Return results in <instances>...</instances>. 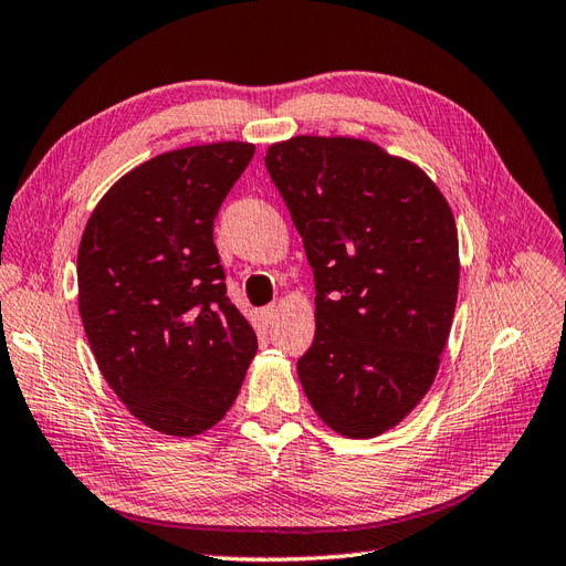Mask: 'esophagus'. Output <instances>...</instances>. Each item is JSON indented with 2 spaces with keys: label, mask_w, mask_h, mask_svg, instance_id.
Returning a JSON list of instances; mask_svg holds the SVG:
<instances>
[{
  "label": "esophagus",
  "mask_w": 566,
  "mask_h": 566,
  "mask_svg": "<svg viewBox=\"0 0 566 566\" xmlns=\"http://www.w3.org/2000/svg\"><path fill=\"white\" fill-rule=\"evenodd\" d=\"M277 311H280L277 303H270V306L260 308V317H263L265 323H272V321H274V315H277Z\"/></svg>",
  "instance_id": "obj_1"
}]
</instances>
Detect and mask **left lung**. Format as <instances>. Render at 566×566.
Here are the masks:
<instances>
[{"label":"left lung","instance_id":"1","mask_svg":"<svg viewBox=\"0 0 566 566\" xmlns=\"http://www.w3.org/2000/svg\"><path fill=\"white\" fill-rule=\"evenodd\" d=\"M265 167L315 280L303 392L332 430L375 438L438 373L459 292L452 210L423 169L368 140L296 136Z\"/></svg>","mask_w":566,"mask_h":566}]
</instances>
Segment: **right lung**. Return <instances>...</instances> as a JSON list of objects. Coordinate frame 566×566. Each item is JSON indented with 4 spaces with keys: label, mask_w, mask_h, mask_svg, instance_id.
<instances>
[{
    "label": "right lung",
    "mask_w": 566,
    "mask_h": 566,
    "mask_svg": "<svg viewBox=\"0 0 566 566\" xmlns=\"http://www.w3.org/2000/svg\"><path fill=\"white\" fill-rule=\"evenodd\" d=\"M253 153L229 140L157 155L109 188L83 231L85 337L114 395L165 434L191 438L222 421L258 352L212 239Z\"/></svg>",
    "instance_id": "obj_1"
}]
</instances>
